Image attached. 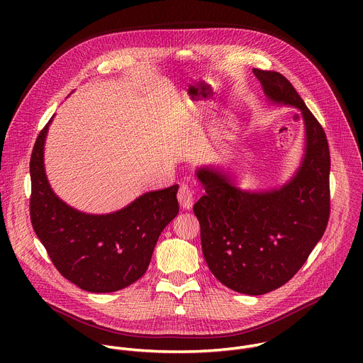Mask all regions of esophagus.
<instances>
[{
  "mask_svg": "<svg viewBox=\"0 0 363 363\" xmlns=\"http://www.w3.org/2000/svg\"><path fill=\"white\" fill-rule=\"evenodd\" d=\"M178 201L184 210H191L194 203V191L188 184H182L178 191Z\"/></svg>",
  "mask_w": 363,
  "mask_h": 363,
  "instance_id": "obj_1",
  "label": "esophagus"
}]
</instances>
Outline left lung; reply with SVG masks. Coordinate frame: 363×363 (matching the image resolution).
<instances>
[{
  "label": "left lung",
  "mask_w": 363,
  "mask_h": 363,
  "mask_svg": "<svg viewBox=\"0 0 363 363\" xmlns=\"http://www.w3.org/2000/svg\"><path fill=\"white\" fill-rule=\"evenodd\" d=\"M272 105L301 115L304 147L298 168L280 186L247 191L230 171L201 167L205 189L194 205L211 273L228 289L260 296L286 284L323 237L330 213V155L323 128L280 73L252 69Z\"/></svg>",
  "instance_id": "8db88e82"
}]
</instances>
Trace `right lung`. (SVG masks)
Wrapping results in <instances>:
<instances>
[{"label": "right lung", "instance_id": "add662e5", "mask_svg": "<svg viewBox=\"0 0 363 363\" xmlns=\"http://www.w3.org/2000/svg\"><path fill=\"white\" fill-rule=\"evenodd\" d=\"M40 132L30 161V216L38 240L60 274L90 293L122 290L139 280L164 228L178 216V185L145 192L109 214L82 213L60 199L45 175Z\"/></svg>", "mask_w": 363, "mask_h": 363}]
</instances>
